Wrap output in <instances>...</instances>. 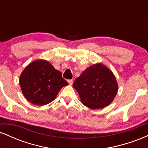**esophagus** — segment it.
I'll return each mask as SVG.
<instances>
[{"label":"esophagus","mask_w":148,"mask_h":148,"mask_svg":"<svg viewBox=\"0 0 148 148\" xmlns=\"http://www.w3.org/2000/svg\"><path fill=\"white\" fill-rule=\"evenodd\" d=\"M68 83H69V85H71V86H72V85L73 84V83H74V81H73L72 79V80H68Z\"/></svg>","instance_id":"obj_1"}]
</instances>
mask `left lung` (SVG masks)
<instances>
[{"label": "left lung", "instance_id": "1", "mask_svg": "<svg viewBox=\"0 0 148 148\" xmlns=\"http://www.w3.org/2000/svg\"><path fill=\"white\" fill-rule=\"evenodd\" d=\"M83 104L91 109L108 106L116 96L118 85L113 73L101 62L90 66L73 84Z\"/></svg>", "mask_w": 148, "mask_h": 148}]
</instances>
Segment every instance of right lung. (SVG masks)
I'll list each match as a JSON object with an SVG mask.
<instances>
[{"instance_id":"obj_1","label":"right lung","mask_w":148,"mask_h":148,"mask_svg":"<svg viewBox=\"0 0 148 148\" xmlns=\"http://www.w3.org/2000/svg\"><path fill=\"white\" fill-rule=\"evenodd\" d=\"M19 84L23 96L28 101L37 106H44L53 101L61 88L68 83L49 61L38 59L23 69Z\"/></svg>"}]
</instances>
